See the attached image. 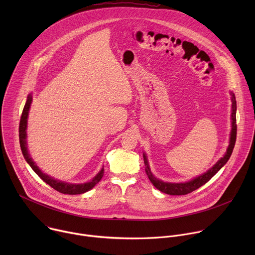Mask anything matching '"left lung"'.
I'll return each mask as SVG.
<instances>
[{
    "label": "left lung",
    "instance_id": "obj_1",
    "mask_svg": "<svg viewBox=\"0 0 255 255\" xmlns=\"http://www.w3.org/2000/svg\"><path fill=\"white\" fill-rule=\"evenodd\" d=\"M230 95H231V132H230V138H229V145L227 147V150L225 152V154L223 155V157H221L219 160H218L211 168H209L206 172H204L203 174L194 177L193 179H190L188 181H185V183H167V181H163L157 177H155L151 170H150V166L148 163V159H147V155L146 153H143V159H144V164H145V171H146V174L149 178V180L151 181V184L160 192L167 194V195H171V196H181V195H187L190 194L192 192H194L195 190L199 189L200 187H202L203 185H205L208 181L219 171L225 164L226 162L229 160L234 145L236 142V131H237V126H236V99H235V95L233 94V92L230 91Z\"/></svg>",
    "mask_w": 255,
    "mask_h": 255
}]
</instances>
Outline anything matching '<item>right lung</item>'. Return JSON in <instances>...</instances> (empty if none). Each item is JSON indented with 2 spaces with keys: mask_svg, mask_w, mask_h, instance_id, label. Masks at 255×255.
<instances>
[{
  "mask_svg": "<svg viewBox=\"0 0 255 255\" xmlns=\"http://www.w3.org/2000/svg\"><path fill=\"white\" fill-rule=\"evenodd\" d=\"M31 103H32V95L29 94L28 97H27L26 104H25L24 109H23V113H22V116H21L20 126H19L20 146H21L23 156L26 159L27 163L31 166V168L35 171V173L37 174L43 181H45L47 185H49L51 188H53L54 190H56L57 192H59L61 194L80 195V194H84V193L92 190L101 180V178L103 177V175H104V166L101 168V170L90 181H87V183H84V184H70V183H66V181L56 179V178L44 173L37 166L36 162L32 159V157L29 154L28 147H27V133H26L27 121H28V115H29Z\"/></svg>",
  "mask_w": 255,
  "mask_h": 255,
  "instance_id": "add662e5",
  "label": "right lung"
}]
</instances>
